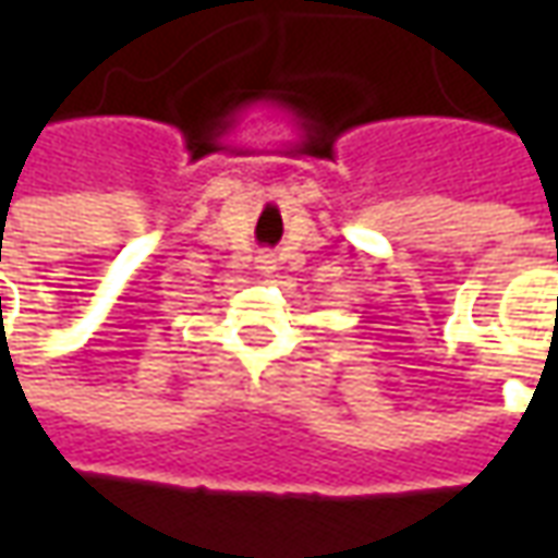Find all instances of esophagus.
Here are the masks:
<instances>
[{"mask_svg":"<svg viewBox=\"0 0 558 558\" xmlns=\"http://www.w3.org/2000/svg\"><path fill=\"white\" fill-rule=\"evenodd\" d=\"M259 271H266V275H271V271H275V259H268V256H263V259H259Z\"/></svg>","mask_w":558,"mask_h":558,"instance_id":"esophagus-1","label":"esophagus"}]
</instances>
